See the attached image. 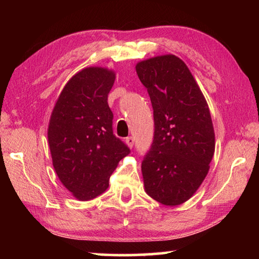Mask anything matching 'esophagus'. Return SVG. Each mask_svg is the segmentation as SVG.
<instances>
[{
    "label": "esophagus",
    "mask_w": 259,
    "mask_h": 259,
    "mask_svg": "<svg viewBox=\"0 0 259 259\" xmlns=\"http://www.w3.org/2000/svg\"><path fill=\"white\" fill-rule=\"evenodd\" d=\"M124 142H125L126 145H128V147L131 148L134 146V138L133 137H126Z\"/></svg>",
    "instance_id": "obj_1"
}]
</instances>
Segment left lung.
I'll return each mask as SVG.
<instances>
[{"instance_id": "8db88e82", "label": "left lung", "mask_w": 259, "mask_h": 259, "mask_svg": "<svg viewBox=\"0 0 259 259\" xmlns=\"http://www.w3.org/2000/svg\"><path fill=\"white\" fill-rule=\"evenodd\" d=\"M136 72L150 95L154 139L142 162L145 192L169 207L192 198L214 152L211 115L186 64L175 55L139 61Z\"/></svg>"}]
</instances>
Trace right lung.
<instances>
[{"instance_id": "right-lung-1", "label": "right lung", "mask_w": 259, "mask_h": 259, "mask_svg": "<svg viewBox=\"0 0 259 259\" xmlns=\"http://www.w3.org/2000/svg\"><path fill=\"white\" fill-rule=\"evenodd\" d=\"M115 72L87 67L72 76L52 109L48 142L61 184L80 201L108 188L111 175L130 153L113 135V113L107 97Z\"/></svg>"}]
</instances>
